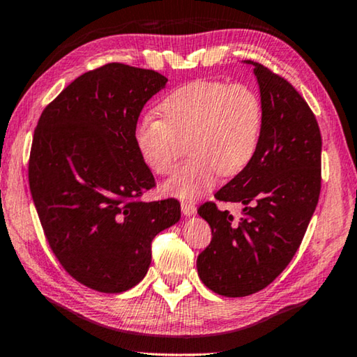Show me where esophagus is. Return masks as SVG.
<instances>
[{
	"label": "esophagus",
	"instance_id": "obj_1",
	"mask_svg": "<svg viewBox=\"0 0 357 357\" xmlns=\"http://www.w3.org/2000/svg\"><path fill=\"white\" fill-rule=\"evenodd\" d=\"M182 213H183V215H187V217L195 215L196 214L195 204L191 203V201H182Z\"/></svg>",
	"mask_w": 357,
	"mask_h": 357
}]
</instances>
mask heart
<instances>
[{
  "mask_svg": "<svg viewBox=\"0 0 357 357\" xmlns=\"http://www.w3.org/2000/svg\"><path fill=\"white\" fill-rule=\"evenodd\" d=\"M161 119L146 114L135 126L133 142L153 174L167 175L187 140L191 156L162 193L191 201L208 195L219 178L240 174L259 146L264 111L255 90L217 80H195L175 89L159 105Z\"/></svg>",
  "mask_w": 357,
  "mask_h": 357,
  "instance_id": "heart-1",
  "label": "heart"
}]
</instances>
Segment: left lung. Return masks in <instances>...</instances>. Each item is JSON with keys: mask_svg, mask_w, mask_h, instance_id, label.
Listing matches in <instances>:
<instances>
[{"mask_svg": "<svg viewBox=\"0 0 357 357\" xmlns=\"http://www.w3.org/2000/svg\"><path fill=\"white\" fill-rule=\"evenodd\" d=\"M264 127L251 162L215 193L240 203L241 215L206 203L198 214L213 231L198 256V275L209 290L229 298L248 296L280 275L296 255L320 193L322 138L307 102L280 75L259 63Z\"/></svg>", "mask_w": 357, "mask_h": 357, "instance_id": "obj_1", "label": "left lung"}]
</instances>
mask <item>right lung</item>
<instances>
[{"label": "right lung", "mask_w": 357, "mask_h": 357, "mask_svg": "<svg viewBox=\"0 0 357 357\" xmlns=\"http://www.w3.org/2000/svg\"><path fill=\"white\" fill-rule=\"evenodd\" d=\"M166 84L159 72L106 64L66 86L35 128L29 183L41 227L66 272L91 290L135 287L154 236L180 220L177 199H138L154 177L133 132Z\"/></svg>", "instance_id": "right-lung-1"}]
</instances>
